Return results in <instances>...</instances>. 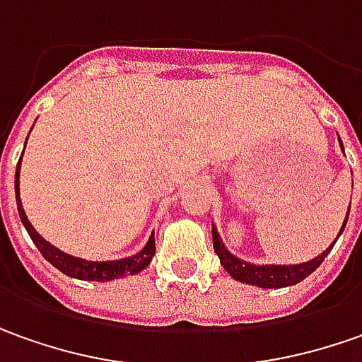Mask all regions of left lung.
<instances>
[{"label": "left lung", "mask_w": 362, "mask_h": 362, "mask_svg": "<svg viewBox=\"0 0 362 362\" xmlns=\"http://www.w3.org/2000/svg\"><path fill=\"white\" fill-rule=\"evenodd\" d=\"M341 146H343V142H341ZM346 220H349V214H346ZM346 220H344L341 232H343L344 226H346ZM341 232H339V236H341ZM212 240H214V250H216V255H218L220 264L224 267V270L230 274L232 279L246 282V284H256V286H260V288H282V286H293L296 282L305 281L308 274H313V272L322 264L325 256L329 255L330 250H332V246H334V243H337V240H334L322 255H318L317 258H313V260H308V262H303V264H291V267H281V264L256 267V264L244 262L240 258H236L234 255H230V252L224 248L222 240H220L216 228H212Z\"/></svg>", "instance_id": "1"}]
</instances>
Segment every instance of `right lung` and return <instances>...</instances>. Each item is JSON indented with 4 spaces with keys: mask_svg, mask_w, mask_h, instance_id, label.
<instances>
[{
    "mask_svg": "<svg viewBox=\"0 0 362 362\" xmlns=\"http://www.w3.org/2000/svg\"><path fill=\"white\" fill-rule=\"evenodd\" d=\"M19 166H21V158H19L18 168H16V200H18V212L21 224L25 226L28 234L32 236V240L35 246L40 248V252L44 256L47 262H52L57 270H62L64 274H68L71 279H80V281H114L119 276H128V274H136L144 268L150 264L152 256L156 255V240H154V234L150 236L148 244L144 246L142 252L138 255L128 256V258H119V260H110V262H90V260H83V258H76V256H69L66 252H62L59 248L52 246V244L44 240L35 228L32 226V222L28 220L23 208H21V200H19Z\"/></svg>",
    "mask_w": 362,
    "mask_h": 362,
    "instance_id": "obj_1",
    "label": "right lung"
}]
</instances>
